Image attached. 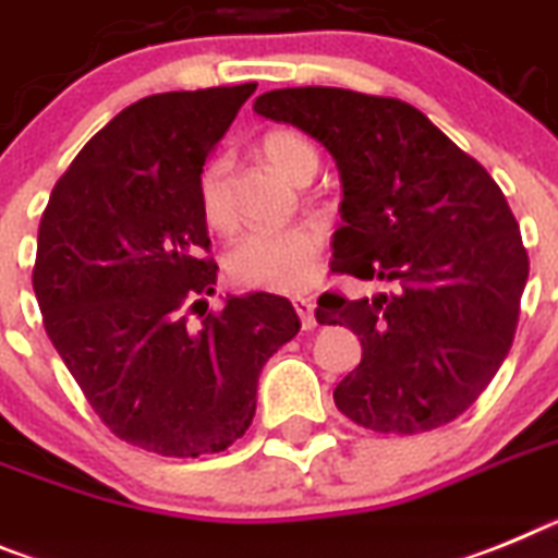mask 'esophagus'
<instances>
[{"instance_id":"esophagus-1","label":"esophagus","mask_w":558,"mask_h":558,"mask_svg":"<svg viewBox=\"0 0 558 558\" xmlns=\"http://www.w3.org/2000/svg\"><path fill=\"white\" fill-rule=\"evenodd\" d=\"M293 307H296L299 318H302L304 330H313V327H316V316H313V307H316V304H313V299L296 296L293 299Z\"/></svg>"}]
</instances>
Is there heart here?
<instances>
[{
	"label": "heart",
	"mask_w": 558,
	"mask_h": 558,
	"mask_svg": "<svg viewBox=\"0 0 558 558\" xmlns=\"http://www.w3.org/2000/svg\"><path fill=\"white\" fill-rule=\"evenodd\" d=\"M262 155L284 178L307 183L322 166L316 143L296 130H270L262 137ZM199 211L211 228L231 226V197H228V163L222 157L208 160L199 171ZM325 240L313 226H293L282 231H251L233 242L226 254V270L233 282L268 293H299L316 282L322 268Z\"/></svg>",
	"instance_id": "heart-1"
}]
</instances>
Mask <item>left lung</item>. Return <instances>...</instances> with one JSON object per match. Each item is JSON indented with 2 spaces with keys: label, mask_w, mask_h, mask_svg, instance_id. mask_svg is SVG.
Wrapping results in <instances>:
<instances>
[{
  "label": "left lung",
  "mask_w": 558,
  "mask_h": 558,
  "mask_svg": "<svg viewBox=\"0 0 558 558\" xmlns=\"http://www.w3.org/2000/svg\"><path fill=\"white\" fill-rule=\"evenodd\" d=\"M254 109L336 157L344 199L332 274L387 284L373 299H318V325L361 338V364L332 392L336 407L384 435H421L463 415L511 350L527 282L502 189L398 98L288 87L259 95Z\"/></svg>",
  "instance_id": "8db88e82"
}]
</instances>
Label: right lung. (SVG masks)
<instances>
[{"label": "right lung", "mask_w": 558, "mask_h": 558, "mask_svg": "<svg viewBox=\"0 0 558 558\" xmlns=\"http://www.w3.org/2000/svg\"><path fill=\"white\" fill-rule=\"evenodd\" d=\"M254 89L141 98L89 137L41 214L33 290L47 338L104 426L155 454L240 440L262 366L302 327L274 293L231 296L187 327L217 284L199 171Z\"/></svg>", "instance_id": "obj_1"}]
</instances>
